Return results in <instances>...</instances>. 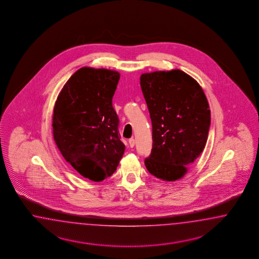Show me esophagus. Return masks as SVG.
I'll return each instance as SVG.
<instances>
[{
	"instance_id": "34e87169",
	"label": "esophagus",
	"mask_w": 259,
	"mask_h": 259,
	"mask_svg": "<svg viewBox=\"0 0 259 259\" xmlns=\"http://www.w3.org/2000/svg\"><path fill=\"white\" fill-rule=\"evenodd\" d=\"M128 142H129L130 147H131V148H133L134 146H135V140H134L133 138H132V139H130V140L128 141Z\"/></svg>"
}]
</instances>
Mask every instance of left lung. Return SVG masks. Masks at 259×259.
Returning a JSON list of instances; mask_svg holds the SVG:
<instances>
[{
  "mask_svg": "<svg viewBox=\"0 0 259 259\" xmlns=\"http://www.w3.org/2000/svg\"><path fill=\"white\" fill-rule=\"evenodd\" d=\"M153 147L145 166L165 181L181 180L206 145L211 112L202 87L180 69L141 74Z\"/></svg>",
  "mask_w": 259,
  "mask_h": 259,
  "instance_id": "1",
  "label": "left lung"
}]
</instances>
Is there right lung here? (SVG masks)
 I'll return each mask as SVG.
<instances>
[{
  "mask_svg": "<svg viewBox=\"0 0 259 259\" xmlns=\"http://www.w3.org/2000/svg\"><path fill=\"white\" fill-rule=\"evenodd\" d=\"M119 76L105 68H79L63 85L53 110L57 147L78 174L96 182L112 176L125 150L112 105Z\"/></svg>",
  "mask_w": 259,
  "mask_h": 259,
  "instance_id": "1",
  "label": "right lung"
}]
</instances>
